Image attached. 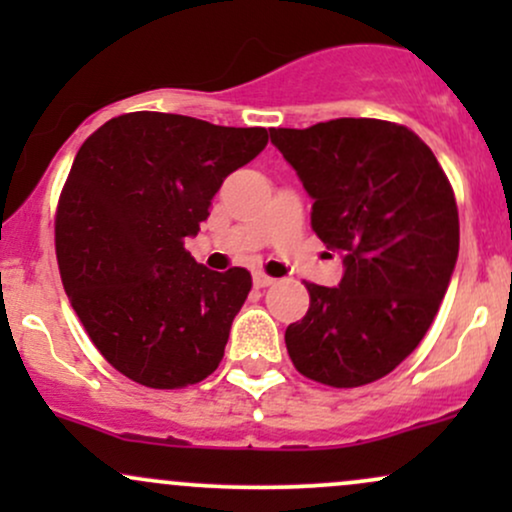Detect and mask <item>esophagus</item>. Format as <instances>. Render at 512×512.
Instances as JSON below:
<instances>
[{"instance_id": "obj_1", "label": "esophagus", "mask_w": 512, "mask_h": 512, "mask_svg": "<svg viewBox=\"0 0 512 512\" xmlns=\"http://www.w3.org/2000/svg\"><path fill=\"white\" fill-rule=\"evenodd\" d=\"M276 279H272V276L269 274H264V272H255L252 274V284L257 286V289H264V286H272Z\"/></svg>"}]
</instances>
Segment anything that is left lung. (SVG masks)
Instances as JSON below:
<instances>
[{"label": "left lung", "instance_id": "obj_1", "mask_svg": "<svg viewBox=\"0 0 512 512\" xmlns=\"http://www.w3.org/2000/svg\"><path fill=\"white\" fill-rule=\"evenodd\" d=\"M313 197L310 223L337 250V289L305 284L310 308L286 327L298 373L330 387L385 378L419 346L448 291L460 219L433 151L404 125L339 117L269 129Z\"/></svg>", "mask_w": 512, "mask_h": 512}]
</instances>
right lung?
I'll return each instance as SVG.
<instances>
[{
  "instance_id": "1",
  "label": "right lung",
  "mask_w": 512,
  "mask_h": 512,
  "mask_svg": "<svg viewBox=\"0 0 512 512\" xmlns=\"http://www.w3.org/2000/svg\"><path fill=\"white\" fill-rule=\"evenodd\" d=\"M264 146V127L149 110L113 117L81 144L57 204V262L91 342L134 383L178 390L219 368L252 276L211 272L185 238Z\"/></svg>"
}]
</instances>
